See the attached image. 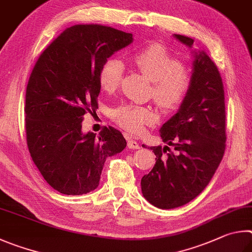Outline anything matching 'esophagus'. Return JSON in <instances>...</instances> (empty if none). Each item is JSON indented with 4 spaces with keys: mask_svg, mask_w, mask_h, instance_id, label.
<instances>
[{
    "mask_svg": "<svg viewBox=\"0 0 252 252\" xmlns=\"http://www.w3.org/2000/svg\"><path fill=\"white\" fill-rule=\"evenodd\" d=\"M127 146H128V148H130V149H139L138 143L131 138L130 139L128 138V140H127Z\"/></svg>",
    "mask_w": 252,
    "mask_h": 252,
    "instance_id": "obj_1",
    "label": "esophagus"
}]
</instances>
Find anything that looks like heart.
Segmentation results:
<instances>
[{
  "mask_svg": "<svg viewBox=\"0 0 252 252\" xmlns=\"http://www.w3.org/2000/svg\"><path fill=\"white\" fill-rule=\"evenodd\" d=\"M138 69L153 82V98L165 112H175L186 101L192 88L193 76L184 67L183 61L166 46L154 43L135 55ZM125 65L118 57L106 60L99 69V84L106 92L116 91L122 83ZM119 126L131 134H139L145 126L156 121L151 107L122 105L113 112Z\"/></svg>",
  "mask_w": 252,
  "mask_h": 252,
  "instance_id": "obj_1",
  "label": "heart"
}]
</instances>
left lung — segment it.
Listing matches in <instances>:
<instances>
[{
  "mask_svg": "<svg viewBox=\"0 0 252 252\" xmlns=\"http://www.w3.org/2000/svg\"><path fill=\"white\" fill-rule=\"evenodd\" d=\"M174 36L192 47V38L179 34ZM192 53L190 94L178 112L161 126L160 137L168 146L151 147L156 164L140 183L143 196L160 209H174L195 199L208 186L226 149L221 76L204 51ZM169 146H174V153H166Z\"/></svg>",
  "mask_w": 252,
  "mask_h": 252,
  "instance_id": "obj_1",
  "label": "left lung"
}]
</instances>
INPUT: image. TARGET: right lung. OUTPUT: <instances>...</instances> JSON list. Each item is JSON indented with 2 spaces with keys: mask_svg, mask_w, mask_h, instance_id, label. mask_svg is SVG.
I'll return each mask as SVG.
<instances>
[{
  "mask_svg": "<svg viewBox=\"0 0 252 252\" xmlns=\"http://www.w3.org/2000/svg\"><path fill=\"white\" fill-rule=\"evenodd\" d=\"M131 42L133 34L109 26L74 25L47 46L31 73L24 108L29 151L44 179L61 193L94 190L106 158L126 147L114 127L98 136L84 134L82 122L98 108L100 67Z\"/></svg>",
  "mask_w": 252,
  "mask_h": 252,
  "instance_id": "add662e5",
  "label": "right lung"
}]
</instances>
